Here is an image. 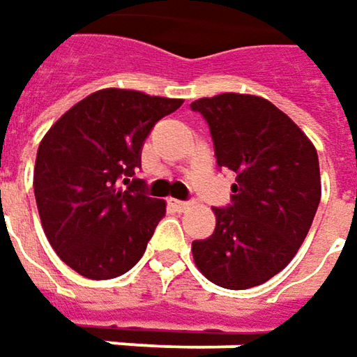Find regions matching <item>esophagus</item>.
<instances>
[{
  "instance_id": "1",
  "label": "esophagus",
  "mask_w": 357,
  "mask_h": 357,
  "mask_svg": "<svg viewBox=\"0 0 357 357\" xmlns=\"http://www.w3.org/2000/svg\"><path fill=\"white\" fill-rule=\"evenodd\" d=\"M172 206L178 209V211H185V209H190L192 204H188V202H179V199H172Z\"/></svg>"
}]
</instances>
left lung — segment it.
Instances as JSON below:
<instances>
[{"mask_svg": "<svg viewBox=\"0 0 357 357\" xmlns=\"http://www.w3.org/2000/svg\"><path fill=\"white\" fill-rule=\"evenodd\" d=\"M206 117L220 167L236 174L231 206L213 208L215 229L192 243L197 270L225 289L268 282L298 254L319 197L318 151L271 101L220 93L192 101Z\"/></svg>", "mask_w": 357, "mask_h": 357, "instance_id": "obj_1", "label": "left lung"}]
</instances>
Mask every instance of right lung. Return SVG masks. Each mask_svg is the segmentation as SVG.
<instances>
[{"instance_id":"add662e5","label":"right lung","mask_w":357,"mask_h":357,"mask_svg":"<svg viewBox=\"0 0 357 357\" xmlns=\"http://www.w3.org/2000/svg\"><path fill=\"white\" fill-rule=\"evenodd\" d=\"M181 103L107 87L77 101L43 135L33 169L39 220L55 254L79 275L117 278L144 256L165 202L130 178L155 121Z\"/></svg>"}]
</instances>
